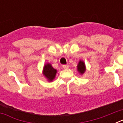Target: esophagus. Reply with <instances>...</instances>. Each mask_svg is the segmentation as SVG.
<instances>
[{"label": "esophagus", "mask_w": 123, "mask_h": 123, "mask_svg": "<svg viewBox=\"0 0 123 123\" xmlns=\"http://www.w3.org/2000/svg\"><path fill=\"white\" fill-rule=\"evenodd\" d=\"M62 67L64 68V69H68V68H69V65H63L62 66Z\"/></svg>", "instance_id": "34e87169"}]
</instances>
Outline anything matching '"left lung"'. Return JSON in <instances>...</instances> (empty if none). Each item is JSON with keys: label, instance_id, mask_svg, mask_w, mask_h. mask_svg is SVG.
<instances>
[{"label": "left lung", "instance_id": "1", "mask_svg": "<svg viewBox=\"0 0 123 123\" xmlns=\"http://www.w3.org/2000/svg\"><path fill=\"white\" fill-rule=\"evenodd\" d=\"M78 70L81 74H83L86 71V67H85V64L83 62L80 61L78 63Z\"/></svg>", "mask_w": 123, "mask_h": 123}]
</instances>
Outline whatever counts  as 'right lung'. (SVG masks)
Returning <instances> with one entry per match:
<instances>
[{
	"instance_id": "add662e5",
	"label": "right lung",
	"mask_w": 123,
	"mask_h": 123,
	"mask_svg": "<svg viewBox=\"0 0 123 123\" xmlns=\"http://www.w3.org/2000/svg\"><path fill=\"white\" fill-rule=\"evenodd\" d=\"M43 73L44 76L48 79L49 81H52L55 78V74L56 73V70L51 66L50 64L48 63L44 66Z\"/></svg>"
}]
</instances>
